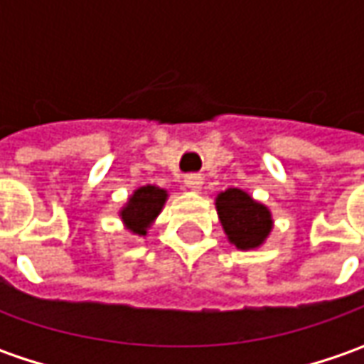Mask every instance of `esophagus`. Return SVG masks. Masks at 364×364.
Here are the masks:
<instances>
[{"label": "esophagus", "mask_w": 364, "mask_h": 364, "mask_svg": "<svg viewBox=\"0 0 364 364\" xmlns=\"http://www.w3.org/2000/svg\"><path fill=\"white\" fill-rule=\"evenodd\" d=\"M184 184H186L190 190L198 192V190L203 188V176H200V174H188L186 178H184Z\"/></svg>", "instance_id": "esophagus-1"}]
</instances>
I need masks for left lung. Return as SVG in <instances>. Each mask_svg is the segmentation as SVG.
I'll use <instances>...</instances> for the list:
<instances>
[{
  "label": "left lung",
  "instance_id": "1",
  "mask_svg": "<svg viewBox=\"0 0 364 364\" xmlns=\"http://www.w3.org/2000/svg\"><path fill=\"white\" fill-rule=\"evenodd\" d=\"M220 225L237 249H255L267 239L273 220L267 206L255 203L247 192L229 188L217 196Z\"/></svg>",
  "mask_w": 364,
  "mask_h": 364
}]
</instances>
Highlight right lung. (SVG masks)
<instances>
[{"label": "right lung", "instance_id": "right-lung-1", "mask_svg": "<svg viewBox=\"0 0 364 364\" xmlns=\"http://www.w3.org/2000/svg\"><path fill=\"white\" fill-rule=\"evenodd\" d=\"M166 198H168L166 190L156 186H141L139 190H135L129 203L121 210V218L127 225V229L135 235H146L147 227L160 215Z\"/></svg>", "mask_w": 364, "mask_h": 364}]
</instances>
